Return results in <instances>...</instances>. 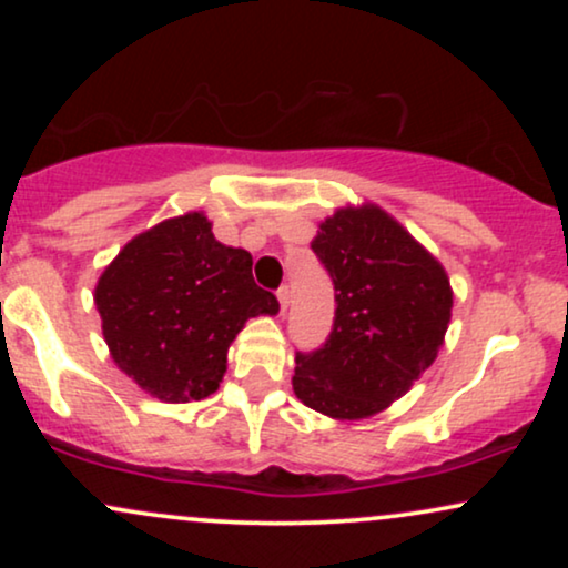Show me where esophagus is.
Returning <instances> with one entry per match:
<instances>
[{
  "label": "esophagus",
  "instance_id": "obj_1",
  "mask_svg": "<svg viewBox=\"0 0 568 568\" xmlns=\"http://www.w3.org/2000/svg\"><path fill=\"white\" fill-rule=\"evenodd\" d=\"M277 302H280V310H288V285H283V288L277 291Z\"/></svg>",
  "mask_w": 568,
  "mask_h": 568
}]
</instances>
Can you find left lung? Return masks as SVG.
Masks as SVG:
<instances>
[{"mask_svg": "<svg viewBox=\"0 0 568 568\" xmlns=\"http://www.w3.org/2000/svg\"><path fill=\"white\" fill-rule=\"evenodd\" d=\"M317 253L336 288L328 342L296 355L293 393L336 422L389 408L433 366L452 323L446 270L374 202L336 207L317 226Z\"/></svg>", "mask_w": 568, "mask_h": 568, "instance_id": "left-lung-1", "label": "left lung"}]
</instances>
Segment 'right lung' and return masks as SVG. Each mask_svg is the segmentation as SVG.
I'll use <instances>...</instances> for the list:
<instances>
[{
    "instance_id": "1",
    "label": "right lung",
    "mask_w": 568,
    "mask_h": 568,
    "mask_svg": "<svg viewBox=\"0 0 568 568\" xmlns=\"http://www.w3.org/2000/svg\"><path fill=\"white\" fill-rule=\"evenodd\" d=\"M251 266V253L213 237L202 211L135 234L93 293L114 366L165 403L216 393L245 323L280 312L277 298L253 283Z\"/></svg>"
}]
</instances>
